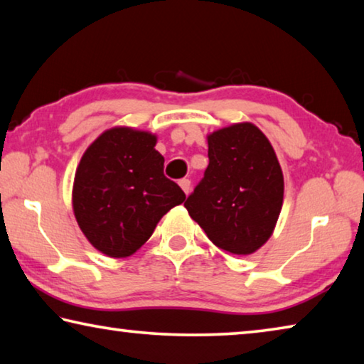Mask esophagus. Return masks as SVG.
Segmentation results:
<instances>
[{
  "mask_svg": "<svg viewBox=\"0 0 364 364\" xmlns=\"http://www.w3.org/2000/svg\"><path fill=\"white\" fill-rule=\"evenodd\" d=\"M178 184H180V188L184 191V194H189V191H191V181L188 180V178H183V180H180V183H178Z\"/></svg>",
  "mask_w": 364,
  "mask_h": 364,
  "instance_id": "34e87169",
  "label": "esophagus"
}]
</instances>
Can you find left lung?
Segmentation results:
<instances>
[{"instance_id": "obj_1", "label": "left lung", "mask_w": 364, "mask_h": 364, "mask_svg": "<svg viewBox=\"0 0 364 364\" xmlns=\"http://www.w3.org/2000/svg\"><path fill=\"white\" fill-rule=\"evenodd\" d=\"M208 167L184 202L218 249L250 255L268 241L284 200V176L269 139L250 122L207 134Z\"/></svg>"}]
</instances>
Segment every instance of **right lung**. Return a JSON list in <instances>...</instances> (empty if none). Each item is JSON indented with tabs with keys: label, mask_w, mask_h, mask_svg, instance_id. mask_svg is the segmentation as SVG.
Masks as SVG:
<instances>
[{
	"label": "right lung",
	"mask_w": 364,
	"mask_h": 364,
	"mask_svg": "<svg viewBox=\"0 0 364 364\" xmlns=\"http://www.w3.org/2000/svg\"><path fill=\"white\" fill-rule=\"evenodd\" d=\"M157 136L132 127L102 132L83 152L72 208L90 244L110 258L133 255L186 196L164 175Z\"/></svg>",
	"instance_id": "obj_1"
}]
</instances>
